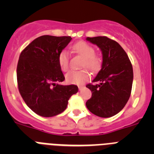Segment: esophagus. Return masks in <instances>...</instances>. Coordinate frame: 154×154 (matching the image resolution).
I'll return each mask as SVG.
<instances>
[{"label":"esophagus","mask_w":154,"mask_h":154,"mask_svg":"<svg viewBox=\"0 0 154 154\" xmlns=\"http://www.w3.org/2000/svg\"><path fill=\"white\" fill-rule=\"evenodd\" d=\"M83 89H85V86H83V85H79V91H82Z\"/></svg>","instance_id":"34e87169"}]
</instances>
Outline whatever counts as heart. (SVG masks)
I'll return each mask as SVG.
<instances>
[{"label":"heart","instance_id":"1","mask_svg":"<svg viewBox=\"0 0 154 154\" xmlns=\"http://www.w3.org/2000/svg\"><path fill=\"white\" fill-rule=\"evenodd\" d=\"M73 51L83 58L82 67L89 69L92 72L99 70L101 66V59L95 55V49L86 42H80L72 47ZM58 64L63 72H67L69 68V56L66 50H62L58 55ZM89 73L86 70L71 71L65 75L66 82L71 84L82 85L88 81Z\"/></svg>","mask_w":154,"mask_h":154}]
</instances>
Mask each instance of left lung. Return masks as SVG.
Returning <instances> with one entry per match:
<instances>
[{"label": "left lung", "instance_id": "obj_1", "mask_svg": "<svg viewBox=\"0 0 154 154\" xmlns=\"http://www.w3.org/2000/svg\"><path fill=\"white\" fill-rule=\"evenodd\" d=\"M101 50L103 62L100 71L92 80L97 84L86 87L92 97L86 102L94 115L108 118L123 109L130 99L133 80V66L123 48L115 41L105 36L86 38Z\"/></svg>", "mask_w": 154, "mask_h": 154}]
</instances>
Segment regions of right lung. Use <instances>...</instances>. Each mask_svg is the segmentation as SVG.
<instances>
[{
  "mask_svg": "<svg viewBox=\"0 0 154 154\" xmlns=\"http://www.w3.org/2000/svg\"><path fill=\"white\" fill-rule=\"evenodd\" d=\"M72 40L70 36L43 35L22 51L17 67V79L21 97L33 112L51 117L66 109L78 86L63 85L65 77L58 64L59 53Z\"/></svg>",
  "mask_w": 154,
  "mask_h": 154,
  "instance_id": "obj_1",
  "label": "right lung"
}]
</instances>
